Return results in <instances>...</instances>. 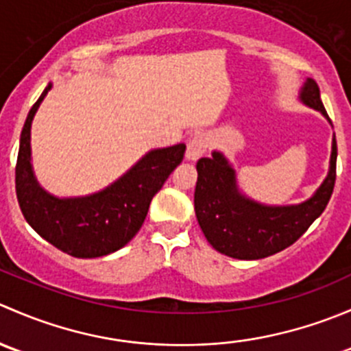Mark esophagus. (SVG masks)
Instances as JSON below:
<instances>
[{
	"label": "esophagus",
	"mask_w": 351,
	"mask_h": 351,
	"mask_svg": "<svg viewBox=\"0 0 351 351\" xmlns=\"http://www.w3.org/2000/svg\"><path fill=\"white\" fill-rule=\"evenodd\" d=\"M207 147H208V137L202 132L193 134L189 141V146H186L185 158L189 159V161H195V159L200 158V156L207 151Z\"/></svg>",
	"instance_id": "obj_1"
}]
</instances>
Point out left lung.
Here are the masks:
<instances>
[{
	"instance_id": "left-lung-1",
	"label": "left lung",
	"mask_w": 351,
	"mask_h": 351,
	"mask_svg": "<svg viewBox=\"0 0 351 351\" xmlns=\"http://www.w3.org/2000/svg\"><path fill=\"white\" fill-rule=\"evenodd\" d=\"M299 100L329 120L316 81L307 77ZM336 137L326 178L307 200L293 205H267L239 190L234 166L221 151L197 161L195 215L214 250L238 260H260L293 244L326 208L336 180Z\"/></svg>"
}]
</instances>
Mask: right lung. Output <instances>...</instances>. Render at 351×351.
Returning <instances> with one entry per match:
<instances>
[{"label":"right lung","instance_id":"right-lung-1","mask_svg":"<svg viewBox=\"0 0 351 351\" xmlns=\"http://www.w3.org/2000/svg\"><path fill=\"white\" fill-rule=\"evenodd\" d=\"M42 91L28 112L20 136L15 186L25 219L38 236L74 258H98L125 246L143 226L149 204L173 169L182 162L185 144L151 149L119 180L83 197H56L42 189L32 166L30 130Z\"/></svg>","mask_w":351,"mask_h":351}]
</instances>
